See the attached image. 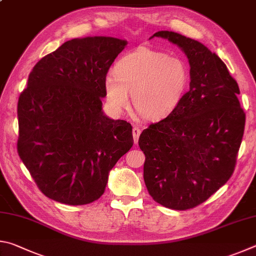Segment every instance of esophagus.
I'll return each instance as SVG.
<instances>
[{
  "instance_id": "obj_1",
  "label": "esophagus",
  "mask_w": 256,
  "mask_h": 256,
  "mask_svg": "<svg viewBox=\"0 0 256 256\" xmlns=\"http://www.w3.org/2000/svg\"><path fill=\"white\" fill-rule=\"evenodd\" d=\"M140 129L138 127H134L132 128V137H134V142L137 144L138 140H140Z\"/></svg>"
}]
</instances>
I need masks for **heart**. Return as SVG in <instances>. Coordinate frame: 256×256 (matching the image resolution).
Wrapping results in <instances>:
<instances>
[{"label":"heart","instance_id":"heart-1","mask_svg":"<svg viewBox=\"0 0 256 256\" xmlns=\"http://www.w3.org/2000/svg\"><path fill=\"white\" fill-rule=\"evenodd\" d=\"M114 76L104 78L106 101L116 112L129 106V94L137 114L158 120L176 110L190 84V68L181 57L148 47L126 54L114 64Z\"/></svg>","mask_w":256,"mask_h":256}]
</instances>
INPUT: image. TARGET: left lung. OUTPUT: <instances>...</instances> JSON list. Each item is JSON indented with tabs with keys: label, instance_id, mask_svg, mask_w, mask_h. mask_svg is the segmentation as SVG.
<instances>
[{
	"label": "left lung",
	"instance_id": "1",
	"mask_svg": "<svg viewBox=\"0 0 256 256\" xmlns=\"http://www.w3.org/2000/svg\"><path fill=\"white\" fill-rule=\"evenodd\" d=\"M168 39L189 60L190 88L172 114L140 136L144 181L156 202L186 210L204 202L234 172L245 127L240 88L220 58L194 39L173 31Z\"/></svg>",
	"mask_w": 256,
	"mask_h": 256
}]
</instances>
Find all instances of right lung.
Returning a JSON list of instances; mask_svg holds the SVG:
<instances>
[{"label": "right lung", "instance_id": "1", "mask_svg": "<svg viewBox=\"0 0 256 256\" xmlns=\"http://www.w3.org/2000/svg\"><path fill=\"white\" fill-rule=\"evenodd\" d=\"M127 42L75 38L42 57L18 101V153L42 194L70 206L103 194L134 144L132 127L102 111L104 78Z\"/></svg>", "mask_w": 256, "mask_h": 256}]
</instances>
